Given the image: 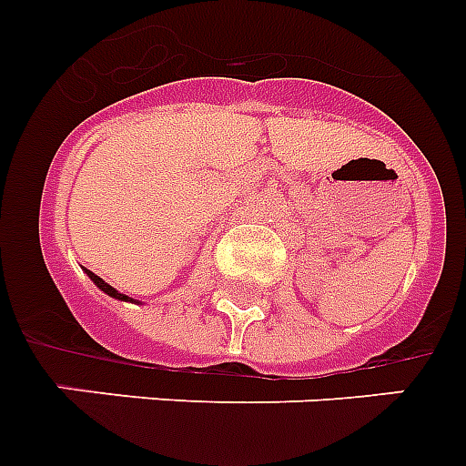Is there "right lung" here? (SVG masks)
I'll use <instances>...</instances> for the list:
<instances>
[{
  "label": "right lung",
  "instance_id": "1",
  "mask_svg": "<svg viewBox=\"0 0 466 466\" xmlns=\"http://www.w3.org/2000/svg\"><path fill=\"white\" fill-rule=\"evenodd\" d=\"M86 274H88V277H91V281H93V284H96V286H98L100 291H106L107 296H110V298H117V300H132V298H129V296H125V293L115 291L113 286H110V284H106V281H103V279H100V277H96V274H93V271H88V269H86Z\"/></svg>",
  "mask_w": 466,
  "mask_h": 466
}]
</instances>
